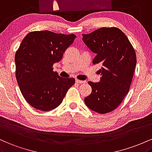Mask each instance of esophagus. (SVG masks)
Returning a JSON list of instances; mask_svg holds the SVG:
<instances>
[{"label": "esophagus", "mask_w": 152, "mask_h": 152, "mask_svg": "<svg viewBox=\"0 0 152 152\" xmlns=\"http://www.w3.org/2000/svg\"><path fill=\"white\" fill-rule=\"evenodd\" d=\"M76 83H77V84H83V83H85V81H83V80H76Z\"/></svg>", "instance_id": "esophagus-1"}]
</instances>
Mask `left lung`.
I'll list each match as a JSON object with an SVG mask.
<instances>
[{
	"mask_svg": "<svg viewBox=\"0 0 152 152\" xmlns=\"http://www.w3.org/2000/svg\"><path fill=\"white\" fill-rule=\"evenodd\" d=\"M83 41L96 54L93 64L103 65L99 69L100 82H88L92 93L85 98V105L98 113L113 111L129 91L136 64L134 47L115 27H103L83 34Z\"/></svg>",
	"mask_w": 152,
	"mask_h": 152,
	"instance_id": "left-lung-1",
	"label": "left lung"
}]
</instances>
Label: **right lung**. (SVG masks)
Segmentation results:
<instances>
[{
	"label": "right lung",
	"mask_w": 152,
	"mask_h": 152,
	"mask_svg": "<svg viewBox=\"0 0 152 152\" xmlns=\"http://www.w3.org/2000/svg\"><path fill=\"white\" fill-rule=\"evenodd\" d=\"M75 34L49 31L28 33L15 55L16 77L22 95L33 108L43 111L60 105L67 90L75 83L53 71L63 53L74 42Z\"/></svg>",
	"instance_id": "add662e5"
}]
</instances>
